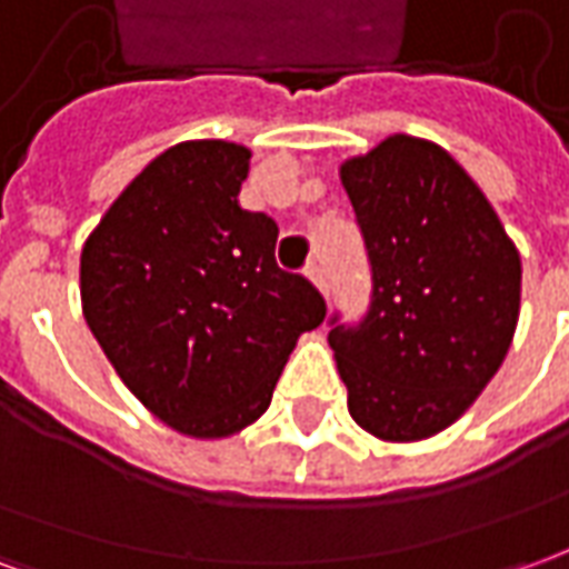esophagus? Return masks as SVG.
<instances>
[{
	"label": "esophagus",
	"mask_w": 569,
	"mask_h": 569,
	"mask_svg": "<svg viewBox=\"0 0 569 569\" xmlns=\"http://www.w3.org/2000/svg\"><path fill=\"white\" fill-rule=\"evenodd\" d=\"M305 273H308V280L320 289L322 296H329V280H326V268H322L320 261H310Z\"/></svg>",
	"instance_id": "obj_1"
}]
</instances>
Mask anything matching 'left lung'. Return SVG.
I'll return each instance as SVG.
<instances>
[{"label": "left lung", "mask_w": 569, "mask_h": 569, "mask_svg": "<svg viewBox=\"0 0 569 569\" xmlns=\"http://www.w3.org/2000/svg\"><path fill=\"white\" fill-rule=\"evenodd\" d=\"M371 261V308L329 345L347 411L381 441L463 418L509 353L521 256L485 191L436 142L393 133L341 163Z\"/></svg>", "instance_id": "left-lung-1"}]
</instances>
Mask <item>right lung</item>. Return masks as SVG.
Listing matches in <instances>:
<instances>
[{
  "mask_svg": "<svg viewBox=\"0 0 569 569\" xmlns=\"http://www.w3.org/2000/svg\"><path fill=\"white\" fill-rule=\"evenodd\" d=\"M252 151L186 140L161 151L81 249V313L118 378L191 439H228L268 411L298 338L326 320L273 261L277 224L237 203Z\"/></svg>",
  "mask_w": 569,
  "mask_h": 569,
  "instance_id": "add662e5",
  "label": "right lung"
}]
</instances>
